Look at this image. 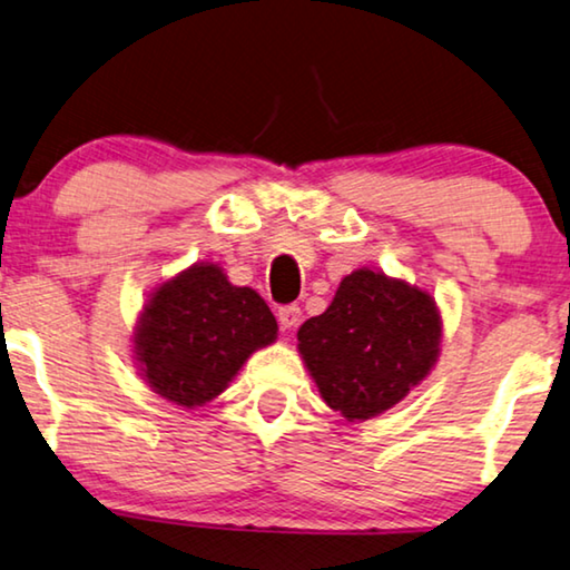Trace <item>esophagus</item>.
<instances>
[{
	"label": "esophagus",
	"instance_id": "34e87169",
	"mask_svg": "<svg viewBox=\"0 0 570 570\" xmlns=\"http://www.w3.org/2000/svg\"><path fill=\"white\" fill-rule=\"evenodd\" d=\"M301 318H303V311L298 305H283V308L277 311V321L283 328H295L301 324Z\"/></svg>",
	"mask_w": 570,
	"mask_h": 570
}]
</instances>
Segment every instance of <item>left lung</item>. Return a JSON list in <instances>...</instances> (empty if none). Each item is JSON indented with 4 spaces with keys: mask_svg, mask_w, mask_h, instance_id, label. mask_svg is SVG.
Here are the masks:
<instances>
[{
    "mask_svg": "<svg viewBox=\"0 0 570 570\" xmlns=\"http://www.w3.org/2000/svg\"><path fill=\"white\" fill-rule=\"evenodd\" d=\"M440 336V313L424 291L357 269L342 279L332 305L298 328V352L321 399L350 422H365L424 381Z\"/></svg>",
    "mask_w": 570,
    "mask_h": 570,
    "instance_id": "left-lung-1",
    "label": "left lung"
}]
</instances>
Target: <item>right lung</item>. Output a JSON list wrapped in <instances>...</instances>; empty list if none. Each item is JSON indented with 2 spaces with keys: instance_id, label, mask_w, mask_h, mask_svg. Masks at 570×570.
I'll return each mask as SVG.
<instances>
[{
  "instance_id": "1",
  "label": "right lung",
  "mask_w": 570,
  "mask_h": 570,
  "mask_svg": "<svg viewBox=\"0 0 570 570\" xmlns=\"http://www.w3.org/2000/svg\"><path fill=\"white\" fill-rule=\"evenodd\" d=\"M275 336L277 321L267 303L205 262L151 295L134 342L148 385L193 409L224 393L249 354Z\"/></svg>"
}]
</instances>
